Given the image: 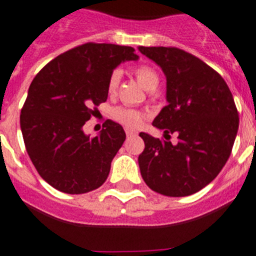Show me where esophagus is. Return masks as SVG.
I'll return each instance as SVG.
<instances>
[{"instance_id": "obj_1", "label": "esophagus", "mask_w": 256, "mask_h": 256, "mask_svg": "<svg viewBox=\"0 0 256 256\" xmlns=\"http://www.w3.org/2000/svg\"><path fill=\"white\" fill-rule=\"evenodd\" d=\"M125 132L128 136H130V135H136V130H134V128H125Z\"/></svg>"}]
</instances>
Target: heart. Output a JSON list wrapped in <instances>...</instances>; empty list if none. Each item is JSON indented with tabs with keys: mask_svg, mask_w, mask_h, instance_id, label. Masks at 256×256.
Returning <instances> with one entry per match:
<instances>
[{
	"mask_svg": "<svg viewBox=\"0 0 256 256\" xmlns=\"http://www.w3.org/2000/svg\"><path fill=\"white\" fill-rule=\"evenodd\" d=\"M132 73H134L138 82L146 90H154L158 86V73L156 72L153 66H146V64H140V66H135ZM120 78H121L120 70H113L110 73V78H108V91H110V94L114 92L117 88H118ZM112 118L122 124V125L128 126V128H138V126L142 125V122L144 120V114L136 110H130V108H124V106H116L114 110H112Z\"/></svg>",
	"mask_w": 256,
	"mask_h": 256,
	"instance_id": "1",
	"label": "heart"
}]
</instances>
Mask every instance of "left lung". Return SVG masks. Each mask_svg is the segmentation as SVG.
<instances>
[{"label":"left lung","instance_id":"8db88e82","mask_svg":"<svg viewBox=\"0 0 256 256\" xmlns=\"http://www.w3.org/2000/svg\"><path fill=\"white\" fill-rule=\"evenodd\" d=\"M139 51L165 73L168 102L153 121L166 140L139 134L146 144L138 158L140 174L160 194H193L214 180L232 152L240 122L232 92L216 70L182 48ZM170 134L178 135L176 144Z\"/></svg>","mask_w":256,"mask_h":256}]
</instances>
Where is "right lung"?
Masks as SVG:
<instances>
[{
    "label": "right lung",
    "instance_id": "right-lung-1",
    "mask_svg": "<svg viewBox=\"0 0 256 256\" xmlns=\"http://www.w3.org/2000/svg\"><path fill=\"white\" fill-rule=\"evenodd\" d=\"M134 51L88 42L48 62L33 78L22 108V134L36 170L55 190L81 194L106 180L125 131L106 120L100 135L90 138L82 126L106 100L113 70L139 58Z\"/></svg>",
    "mask_w": 256,
    "mask_h": 256
}]
</instances>
